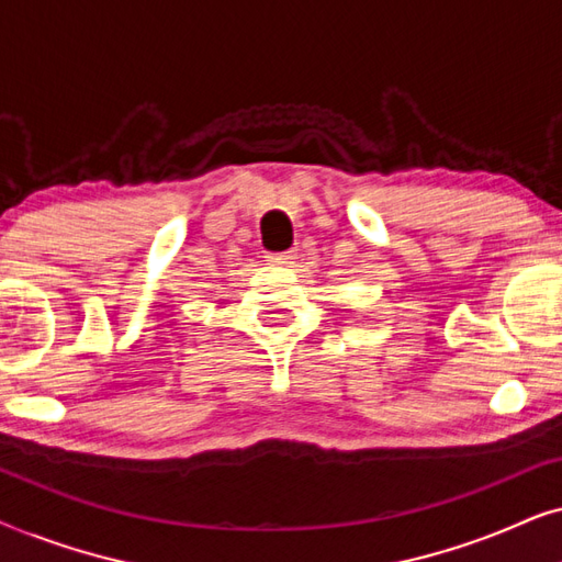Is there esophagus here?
<instances>
[{
  "label": "esophagus",
  "instance_id": "34e87169",
  "mask_svg": "<svg viewBox=\"0 0 562 562\" xmlns=\"http://www.w3.org/2000/svg\"><path fill=\"white\" fill-rule=\"evenodd\" d=\"M268 260H271L273 266H289L294 263V252L286 250V252H268Z\"/></svg>",
  "mask_w": 562,
  "mask_h": 562
}]
</instances>
